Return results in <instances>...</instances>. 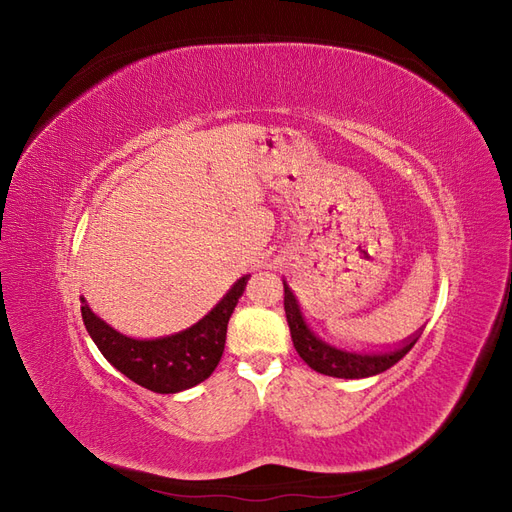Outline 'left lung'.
Returning <instances> with one entry per match:
<instances>
[{
	"mask_svg": "<svg viewBox=\"0 0 512 512\" xmlns=\"http://www.w3.org/2000/svg\"><path fill=\"white\" fill-rule=\"evenodd\" d=\"M284 309H286L292 344L297 348L301 359L314 371H318V374L333 376V378H369V376L382 374V371H386L404 359L416 344V339L421 337V335H414L404 346L393 352L356 354V352L339 350L324 344L322 339H318L312 331H309V327L301 316L299 303L286 284H284Z\"/></svg>",
	"mask_w": 512,
	"mask_h": 512,
	"instance_id": "1",
	"label": "left lung"
}]
</instances>
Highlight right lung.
I'll use <instances>...</instances> for the list:
<instances>
[{
    "instance_id": "right-lung-1",
    "label": "right lung",
    "mask_w": 512,
    "mask_h": 512,
    "mask_svg": "<svg viewBox=\"0 0 512 512\" xmlns=\"http://www.w3.org/2000/svg\"><path fill=\"white\" fill-rule=\"evenodd\" d=\"M247 275L194 327L162 339H132L117 333L81 299L85 329L104 359L132 382L153 393H179L207 380L218 367L232 309L245 290Z\"/></svg>"
}]
</instances>
